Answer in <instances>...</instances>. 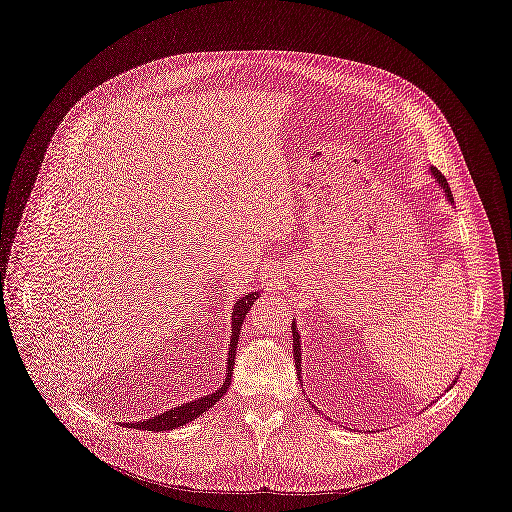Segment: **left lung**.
<instances>
[{
	"mask_svg": "<svg viewBox=\"0 0 512 512\" xmlns=\"http://www.w3.org/2000/svg\"><path fill=\"white\" fill-rule=\"evenodd\" d=\"M430 170H432L434 179L438 181V185L444 189V193H446L448 201H450V203H454V199H452V193H450V187H448V183H446L444 175L440 173V170H438L436 166H432ZM346 327H348V325H346ZM291 331H293V358H295V368H297V372H301V352H299V350H301V346H299V333H297L295 325H291Z\"/></svg>",
	"mask_w": 512,
	"mask_h": 512,
	"instance_id": "1",
	"label": "left lung"
}]
</instances>
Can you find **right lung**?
I'll return each mask as SVG.
<instances>
[{"mask_svg":"<svg viewBox=\"0 0 512 512\" xmlns=\"http://www.w3.org/2000/svg\"><path fill=\"white\" fill-rule=\"evenodd\" d=\"M257 297H259V291H253V293L241 297L235 303V309H233V329H231V348H229V356H227V374H225V382H223V386L219 390H215L209 396L197 398V400H193L189 404H181L179 408L168 410V412H164L160 416H154V418H148V420H142V422H134V424H126V426L138 428V430H152V432L175 430V428H181L183 424L199 418L203 412H207L211 406H215V402H219L227 394V388L231 386V374H233V366H235V354H237L241 325H243V319L249 313V309H251V305H253V301Z\"/></svg>","mask_w":512,"mask_h":512,"instance_id":"right-lung-1","label":"right lung"}]
</instances>
